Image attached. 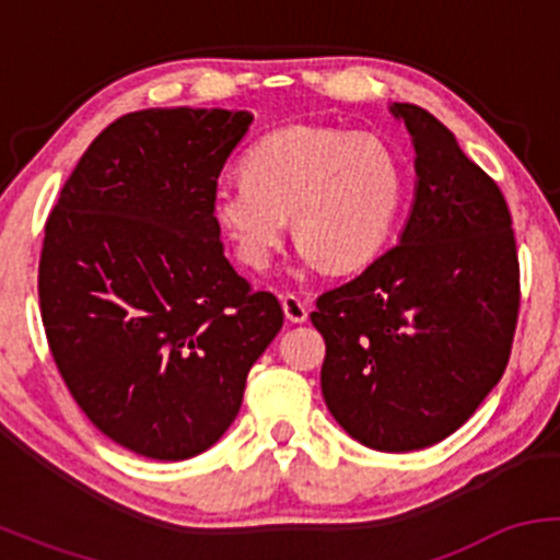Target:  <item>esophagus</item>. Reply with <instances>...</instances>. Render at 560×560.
<instances>
[{
    "label": "esophagus",
    "mask_w": 560,
    "mask_h": 560,
    "mask_svg": "<svg viewBox=\"0 0 560 560\" xmlns=\"http://www.w3.org/2000/svg\"><path fill=\"white\" fill-rule=\"evenodd\" d=\"M281 305H284V316L292 320V324H305V320H307V305H305V300L300 298V294L287 292L284 298H281Z\"/></svg>",
    "instance_id": "1"
}]
</instances>
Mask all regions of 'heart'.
I'll return each instance as SVG.
<instances>
[{"label":"heart","instance_id":"heart-1","mask_svg":"<svg viewBox=\"0 0 560 560\" xmlns=\"http://www.w3.org/2000/svg\"><path fill=\"white\" fill-rule=\"evenodd\" d=\"M405 191L395 150L374 133L287 126L244 155V176L213 189V213L244 266L266 271L287 236L331 271L365 266L387 242Z\"/></svg>","mask_w":560,"mask_h":560}]
</instances>
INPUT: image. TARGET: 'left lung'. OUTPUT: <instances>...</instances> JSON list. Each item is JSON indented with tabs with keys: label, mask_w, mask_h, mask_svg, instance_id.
Segmentation results:
<instances>
[{
	"label": "left lung",
	"mask_w": 560,
	"mask_h": 560,
	"mask_svg": "<svg viewBox=\"0 0 560 560\" xmlns=\"http://www.w3.org/2000/svg\"><path fill=\"white\" fill-rule=\"evenodd\" d=\"M416 147L400 242L324 292L320 392L352 440L382 453L436 445L505 374L522 305L516 236L500 186L434 115L395 102Z\"/></svg>",
	"instance_id": "left-lung-1"
}]
</instances>
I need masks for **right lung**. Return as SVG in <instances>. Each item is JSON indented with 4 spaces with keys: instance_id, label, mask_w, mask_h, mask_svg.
Masks as SVG:
<instances>
[{
    "instance_id": "1",
    "label": "right lung",
    "mask_w": 560,
    "mask_h": 560,
    "mask_svg": "<svg viewBox=\"0 0 560 560\" xmlns=\"http://www.w3.org/2000/svg\"><path fill=\"white\" fill-rule=\"evenodd\" d=\"M253 115L139 110L92 141L44 223L38 307L57 371L120 447L184 460L236 419L284 324L223 255L213 189Z\"/></svg>"
}]
</instances>
